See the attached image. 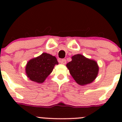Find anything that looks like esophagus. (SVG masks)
<instances>
[{"mask_svg": "<svg viewBox=\"0 0 122 122\" xmlns=\"http://www.w3.org/2000/svg\"><path fill=\"white\" fill-rule=\"evenodd\" d=\"M59 62L62 64H66V63H67L66 60H65V59H60V60H59Z\"/></svg>", "mask_w": 122, "mask_h": 122, "instance_id": "obj_1", "label": "esophagus"}]
</instances>
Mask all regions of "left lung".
I'll return each instance as SVG.
<instances>
[{
	"mask_svg": "<svg viewBox=\"0 0 122 122\" xmlns=\"http://www.w3.org/2000/svg\"><path fill=\"white\" fill-rule=\"evenodd\" d=\"M71 61L66 66L76 83L81 86L92 83L96 78L99 67L96 61L76 54L71 57Z\"/></svg>",
	"mask_w": 122,
	"mask_h": 122,
	"instance_id": "1",
	"label": "left lung"
}]
</instances>
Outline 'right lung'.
<instances>
[{"label": "right lung", "instance_id": "right-lung-1", "mask_svg": "<svg viewBox=\"0 0 122 122\" xmlns=\"http://www.w3.org/2000/svg\"><path fill=\"white\" fill-rule=\"evenodd\" d=\"M57 64L58 62L55 56L44 52L27 62L26 74L32 81L42 83Z\"/></svg>", "mask_w": 122, "mask_h": 122}]
</instances>
